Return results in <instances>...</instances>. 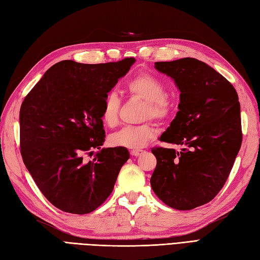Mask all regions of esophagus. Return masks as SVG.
<instances>
[{
	"instance_id": "1",
	"label": "esophagus",
	"mask_w": 260,
	"mask_h": 260,
	"mask_svg": "<svg viewBox=\"0 0 260 260\" xmlns=\"http://www.w3.org/2000/svg\"><path fill=\"white\" fill-rule=\"evenodd\" d=\"M130 153H131L132 156H139V155H141L143 151L142 150H132Z\"/></svg>"
}]
</instances>
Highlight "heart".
Returning <instances> with one entry per match:
<instances>
[{
    "mask_svg": "<svg viewBox=\"0 0 260 260\" xmlns=\"http://www.w3.org/2000/svg\"><path fill=\"white\" fill-rule=\"evenodd\" d=\"M128 92L145 102L143 119H155L164 121L174 110L172 98L166 94L165 84L150 73H139L128 82ZM120 98L115 92H109L104 98L102 106V119L108 127H115L119 120ZM155 137V128L152 122L139 125H129L115 132L110 137V143L127 149H140Z\"/></svg>",
    "mask_w": 260,
    "mask_h": 260,
    "instance_id": "1",
    "label": "heart"
}]
</instances>
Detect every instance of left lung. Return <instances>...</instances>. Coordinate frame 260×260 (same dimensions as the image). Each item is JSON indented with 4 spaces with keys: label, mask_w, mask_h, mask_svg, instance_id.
Wrapping results in <instances>:
<instances>
[{
    "label": "left lung",
    "mask_w": 260,
    "mask_h": 260,
    "mask_svg": "<svg viewBox=\"0 0 260 260\" xmlns=\"http://www.w3.org/2000/svg\"><path fill=\"white\" fill-rule=\"evenodd\" d=\"M180 90L179 111L160 141L181 151L154 146L153 191L165 205L191 210L220 192L242 145L241 106L234 86L205 62L184 58L155 62Z\"/></svg>",
    "instance_id": "left-lung-1"
}]
</instances>
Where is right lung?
Wrapping results in <instances>:
<instances>
[{
	"label": "right lung",
	"mask_w": 260,
	"mask_h": 260,
	"mask_svg": "<svg viewBox=\"0 0 260 260\" xmlns=\"http://www.w3.org/2000/svg\"><path fill=\"white\" fill-rule=\"evenodd\" d=\"M135 58L84 64L55 63L27 94L19 111L20 154L47 200L73 214L93 212L113 192L125 147L101 149L104 98ZM100 149L93 161L85 155Z\"/></svg>",
	"instance_id": "add662e5"
}]
</instances>
